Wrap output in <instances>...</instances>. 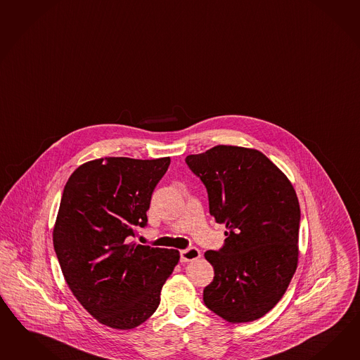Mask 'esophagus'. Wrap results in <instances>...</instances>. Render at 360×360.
Returning <instances> with one entry per match:
<instances>
[{
  "label": "esophagus",
  "instance_id": "34e87169",
  "mask_svg": "<svg viewBox=\"0 0 360 360\" xmlns=\"http://www.w3.org/2000/svg\"><path fill=\"white\" fill-rule=\"evenodd\" d=\"M200 258V252L196 248H188L185 250H181V262H191Z\"/></svg>",
  "mask_w": 360,
  "mask_h": 360
}]
</instances>
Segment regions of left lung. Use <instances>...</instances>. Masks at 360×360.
I'll return each mask as SVG.
<instances>
[{
  "mask_svg": "<svg viewBox=\"0 0 360 360\" xmlns=\"http://www.w3.org/2000/svg\"><path fill=\"white\" fill-rule=\"evenodd\" d=\"M186 164L205 184L214 221L226 228L223 248L205 253L214 270L205 304L232 323L258 320L282 299L297 267L295 188L257 149L216 146Z\"/></svg>",
  "mask_w": 360,
  "mask_h": 360,
  "instance_id": "left-lung-1",
  "label": "left lung"
}]
</instances>
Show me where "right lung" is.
Returning <instances> with one entry per match:
<instances>
[{"label": "right lung", "mask_w": 360, "mask_h": 360, "mask_svg": "<svg viewBox=\"0 0 360 360\" xmlns=\"http://www.w3.org/2000/svg\"><path fill=\"white\" fill-rule=\"evenodd\" d=\"M170 157H105L69 176L53 226V248L65 282L102 325L128 330L160 305L179 252L129 243L146 226L152 194Z\"/></svg>", "instance_id": "add662e5"}]
</instances>
